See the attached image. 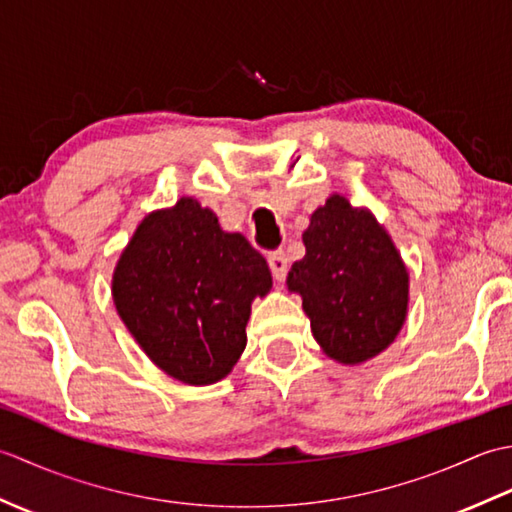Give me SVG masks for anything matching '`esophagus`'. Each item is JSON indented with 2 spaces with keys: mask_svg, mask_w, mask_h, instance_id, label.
<instances>
[{
  "mask_svg": "<svg viewBox=\"0 0 512 512\" xmlns=\"http://www.w3.org/2000/svg\"><path fill=\"white\" fill-rule=\"evenodd\" d=\"M268 266L273 270V277L279 281H284L288 275V257L284 250H275V253L268 255Z\"/></svg>",
  "mask_w": 512,
  "mask_h": 512,
  "instance_id": "obj_1",
  "label": "esophagus"
}]
</instances>
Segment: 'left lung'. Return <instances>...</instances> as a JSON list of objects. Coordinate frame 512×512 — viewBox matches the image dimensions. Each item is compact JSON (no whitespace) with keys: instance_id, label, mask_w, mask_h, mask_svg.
<instances>
[{"instance_id":"obj_1","label":"left lung","mask_w":512,"mask_h":512,"mask_svg":"<svg viewBox=\"0 0 512 512\" xmlns=\"http://www.w3.org/2000/svg\"><path fill=\"white\" fill-rule=\"evenodd\" d=\"M301 239L306 255L292 264L286 286L301 297L321 350L341 365L385 352L409 312V270L387 228L332 193Z\"/></svg>"}]
</instances>
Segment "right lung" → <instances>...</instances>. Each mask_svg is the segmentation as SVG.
<instances>
[{"mask_svg": "<svg viewBox=\"0 0 512 512\" xmlns=\"http://www.w3.org/2000/svg\"><path fill=\"white\" fill-rule=\"evenodd\" d=\"M270 288L266 259L189 195L140 220L112 275L116 312L140 350L193 387L231 374L250 306Z\"/></svg>", "mask_w": 512, "mask_h": 512, "instance_id": "add662e5", "label": "right lung"}]
</instances>
